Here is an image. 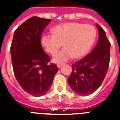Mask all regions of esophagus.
Masks as SVG:
<instances>
[{
	"label": "esophagus",
	"instance_id": "obj_1",
	"mask_svg": "<svg viewBox=\"0 0 120 120\" xmlns=\"http://www.w3.org/2000/svg\"><path fill=\"white\" fill-rule=\"evenodd\" d=\"M62 65H63V64H57V67H58V68H60V67H61Z\"/></svg>",
	"mask_w": 120,
	"mask_h": 120
}]
</instances>
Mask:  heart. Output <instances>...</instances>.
<instances>
[{
  "mask_svg": "<svg viewBox=\"0 0 120 120\" xmlns=\"http://www.w3.org/2000/svg\"><path fill=\"white\" fill-rule=\"evenodd\" d=\"M96 37L93 25L79 22H67L54 27L52 34H43L41 37L42 46L53 54L62 46L64 48L53 55V61L62 63L72 57L80 58L89 52Z\"/></svg>",
  "mask_w": 120,
  "mask_h": 120,
  "instance_id": "obj_1",
  "label": "heart"
}]
</instances>
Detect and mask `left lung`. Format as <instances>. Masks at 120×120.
Here are the masks:
<instances>
[{
  "label": "left lung",
  "mask_w": 120,
  "mask_h": 120,
  "mask_svg": "<svg viewBox=\"0 0 120 120\" xmlns=\"http://www.w3.org/2000/svg\"><path fill=\"white\" fill-rule=\"evenodd\" d=\"M99 39L92 52L72 64V71L68 83L80 96L90 94L101 86L108 70L111 43L106 33L97 24Z\"/></svg>",
  "instance_id": "1"
}]
</instances>
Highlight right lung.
<instances>
[{
	"mask_svg": "<svg viewBox=\"0 0 120 120\" xmlns=\"http://www.w3.org/2000/svg\"><path fill=\"white\" fill-rule=\"evenodd\" d=\"M51 19L33 16L15 30L11 46L14 75L28 94L41 96L48 92L58 68L44 52L41 37Z\"/></svg>",
	"mask_w": 120,
	"mask_h": 120,
	"instance_id": "add662e5",
	"label": "right lung"
}]
</instances>
